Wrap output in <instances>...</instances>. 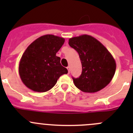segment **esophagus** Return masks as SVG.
Returning a JSON list of instances; mask_svg holds the SVG:
<instances>
[{
    "instance_id": "34e87169",
    "label": "esophagus",
    "mask_w": 133,
    "mask_h": 133,
    "mask_svg": "<svg viewBox=\"0 0 133 133\" xmlns=\"http://www.w3.org/2000/svg\"><path fill=\"white\" fill-rule=\"evenodd\" d=\"M67 69H68V73H70V67L69 66L67 67Z\"/></svg>"
}]
</instances>
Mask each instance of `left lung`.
<instances>
[{
	"mask_svg": "<svg viewBox=\"0 0 133 133\" xmlns=\"http://www.w3.org/2000/svg\"><path fill=\"white\" fill-rule=\"evenodd\" d=\"M69 45L78 52L82 67L75 86L85 92L99 91L108 85L116 71L112 55L100 42L88 35L69 38Z\"/></svg>",
	"mask_w": 133,
	"mask_h": 133,
	"instance_id": "obj_1",
	"label": "left lung"
}]
</instances>
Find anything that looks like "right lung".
I'll use <instances>...</instances> for the list:
<instances>
[{
  "label": "right lung",
  "mask_w": 133,
  "mask_h": 133,
  "mask_svg": "<svg viewBox=\"0 0 133 133\" xmlns=\"http://www.w3.org/2000/svg\"><path fill=\"white\" fill-rule=\"evenodd\" d=\"M65 39L53 35H45L33 41L22 55L18 66L24 84L36 92H46L55 86L68 69L56 56Z\"/></svg>",
  "instance_id": "obj_1"
}]
</instances>
